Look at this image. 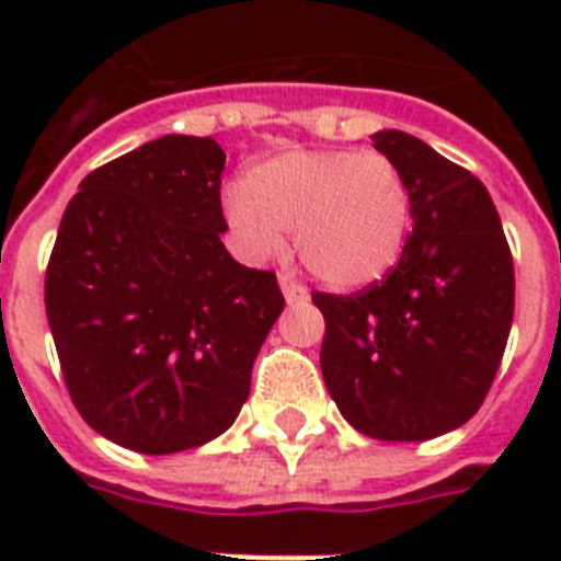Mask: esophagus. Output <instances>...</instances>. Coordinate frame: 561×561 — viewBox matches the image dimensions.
<instances>
[{
  "label": "esophagus",
  "mask_w": 561,
  "mask_h": 561,
  "mask_svg": "<svg viewBox=\"0 0 561 561\" xmlns=\"http://www.w3.org/2000/svg\"><path fill=\"white\" fill-rule=\"evenodd\" d=\"M279 288H282V294H285V299H288V302H306V299H308V288L299 279H294L290 273H282Z\"/></svg>",
  "instance_id": "obj_1"
}]
</instances>
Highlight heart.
<instances>
[{
	"label": "heart",
	"mask_w": 561,
	"mask_h": 561,
	"mask_svg": "<svg viewBox=\"0 0 561 561\" xmlns=\"http://www.w3.org/2000/svg\"><path fill=\"white\" fill-rule=\"evenodd\" d=\"M229 229L250 259H271L297 236L299 259L341 290L367 288L399 262L410 232V188L383 153L290 148L247 171L224 197Z\"/></svg>",
	"instance_id": "b5f03b06"
}]
</instances>
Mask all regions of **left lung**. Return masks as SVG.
<instances>
[{
    "label": "left lung",
    "instance_id": "1",
    "mask_svg": "<svg viewBox=\"0 0 561 561\" xmlns=\"http://www.w3.org/2000/svg\"><path fill=\"white\" fill-rule=\"evenodd\" d=\"M410 188L413 229L399 264L323 311L325 387L352 427L422 443L469 422L486 399L513 325V253L486 186L401 130L373 136Z\"/></svg>",
    "mask_w": 561,
    "mask_h": 561
}]
</instances>
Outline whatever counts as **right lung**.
<instances>
[{"label": "right lung", "mask_w": 561, "mask_h": 561, "mask_svg": "<svg viewBox=\"0 0 561 561\" xmlns=\"http://www.w3.org/2000/svg\"><path fill=\"white\" fill-rule=\"evenodd\" d=\"M211 136H162L81 180L46 267V317L83 422L139 454L220 436L285 308L273 271L220 244Z\"/></svg>", "instance_id": "right-lung-1"}]
</instances>
